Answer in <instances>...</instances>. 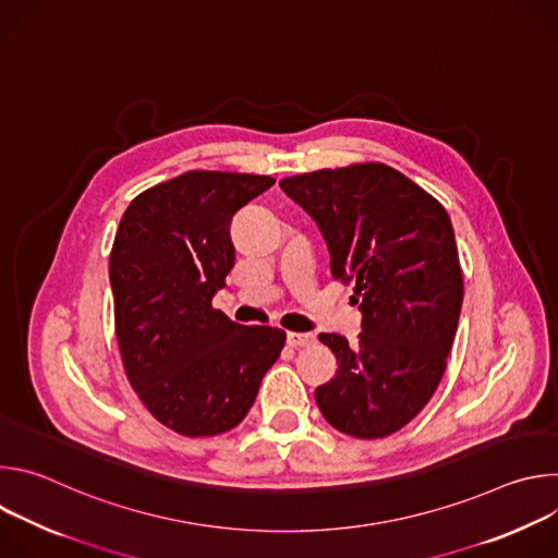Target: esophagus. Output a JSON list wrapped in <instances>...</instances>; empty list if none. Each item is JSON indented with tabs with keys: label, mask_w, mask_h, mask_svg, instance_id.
<instances>
[{
	"label": "esophagus",
	"mask_w": 558,
	"mask_h": 558,
	"mask_svg": "<svg viewBox=\"0 0 558 558\" xmlns=\"http://www.w3.org/2000/svg\"><path fill=\"white\" fill-rule=\"evenodd\" d=\"M315 342V336L313 333H295V331H291V333H287V344L289 347H311Z\"/></svg>",
	"instance_id": "1"
}]
</instances>
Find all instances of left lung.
Listing matches in <instances>:
<instances>
[{"label":"left lung","mask_w":558,"mask_h":558,"mask_svg":"<svg viewBox=\"0 0 558 558\" xmlns=\"http://www.w3.org/2000/svg\"><path fill=\"white\" fill-rule=\"evenodd\" d=\"M320 227L331 276L355 284L362 333H320L338 360L315 404L340 433L381 439L430 402L463 300L454 231L444 205L384 163H353L280 181Z\"/></svg>","instance_id":"1"}]
</instances>
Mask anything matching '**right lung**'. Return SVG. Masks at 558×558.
Here are the masks:
<instances>
[{
  "instance_id": "add662e5",
  "label": "right lung",
  "mask_w": 558,
  "mask_h": 558,
  "mask_svg": "<svg viewBox=\"0 0 558 558\" xmlns=\"http://www.w3.org/2000/svg\"><path fill=\"white\" fill-rule=\"evenodd\" d=\"M276 183L185 172L141 192L110 252L114 333L130 386L156 422L183 437L241 424L287 333L245 327L211 306L233 267V214Z\"/></svg>"
}]
</instances>
